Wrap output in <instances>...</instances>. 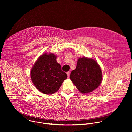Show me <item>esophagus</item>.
<instances>
[{
  "label": "esophagus",
  "mask_w": 132,
  "mask_h": 132,
  "mask_svg": "<svg viewBox=\"0 0 132 132\" xmlns=\"http://www.w3.org/2000/svg\"><path fill=\"white\" fill-rule=\"evenodd\" d=\"M66 73H67V77H68V78H69V75H70V71H67V72H66Z\"/></svg>",
  "instance_id": "esophagus-1"
}]
</instances>
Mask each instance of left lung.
Wrapping results in <instances>:
<instances>
[{"instance_id": "8db88e82", "label": "left lung", "mask_w": 132, "mask_h": 132, "mask_svg": "<svg viewBox=\"0 0 132 132\" xmlns=\"http://www.w3.org/2000/svg\"><path fill=\"white\" fill-rule=\"evenodd\" d=\"M102 78L101 69L93 59L82 57L78 60L76 69L70 75V79L77 89L87 93L97 89Z\"/></svg>"}]
</instances>
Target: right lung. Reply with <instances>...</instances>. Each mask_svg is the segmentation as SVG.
Wrapping results in <instances>:
<instances>
[{"label":"right lung","instance_id":"1","mask_svg":"<svg viewBox=\"0 0 132 132\" xmlns=\"http://www.w3.org/2000/svg\"><path fill=\"white\" fill-rule=\"evenodd\" d=\"M53 53L43 54L37 59L31 71V77L35 87L43 93L52 95L57 91L67 74L62 70Z\"/></svg>","mask_w":132,"mask_h":132}]
</instances>
